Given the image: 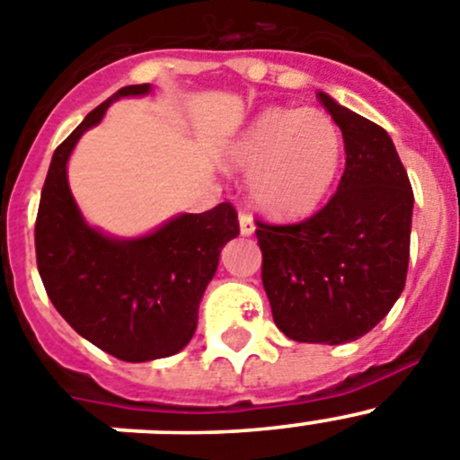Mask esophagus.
Returning <instances> with one entry per match:
<instances>
[{
  "mask_svg": "<svg viewBox=\"0 0 460 460\" xmlns=\"http://www.w3.org/2000/svg\"><path fill=\"white\" fill-rule=\"evenodd\" d=\"M238 222H240V234H243V235H254L256 225H254V220H252V217L247 216V213H240Z\"/></svg>",
  "mask_w": 460,
  "mask_h": 460,
  "instance_id": "1",
  "label": "esophagus"
}]
</instances>
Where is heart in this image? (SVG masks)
Instances as JSON below:
<instances>
[{
	"label": "heart",
	"instance_id": "b5f03b06",
	"mask_svg": "<svg viewBox=\"0 0 460 460\" xmlns=\"http://www.w3.org/2000/svg\"><path fill=\"white\" fill-rule=\"evenodd\" d=\"M231 170L247 172V192L265 216L297 220L322 201L342 163V133L320 109L270 106L225 149Z\"/></svg>",
	"mask_w": 460,
	"mask_h": 460
}]
</instances>
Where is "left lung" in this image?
<instances>
[{
	"instance_id": "8db88e82",
	"label": "left lung",
	"mask_w": 460,
	"mask_h": 460,
	"mask_svg": "<svg viewBox=\"0 0 460 460\" xmlns=\"http://www.w3.org/2000/svg\"><path fill=\"white\" fill-rule=\"evenodd\" d=\"M345 140L336 195L297 225L256 222L274 324L297 342L342 345L379 324L406 283L413 190L393 140L320 93Z\"/></svg>"
}]
</instances>
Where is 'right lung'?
Segmentation results:
<instances>
[{
	"instance_id": "right-lung-1",
	"label": "right lung",
	"mask_w": 460,
	"mask_h": 460,
	"mask_svg": "<svg viewBox=\"0 0 460 460\" xmlns=\"http://www.w3.org/2000/svg\"><path fill=\"white\" fill-rule=\"evenodd\" d=\"M152 85H127L100 104L51 156L36 217V259L56 311L79 336L128 363L165 358L190 342L220 252L240 234L229 201L181 213L152 234L118 238L90 226L67 183L72 149L119 97Z\"/></svg>"
}]
</instances>
